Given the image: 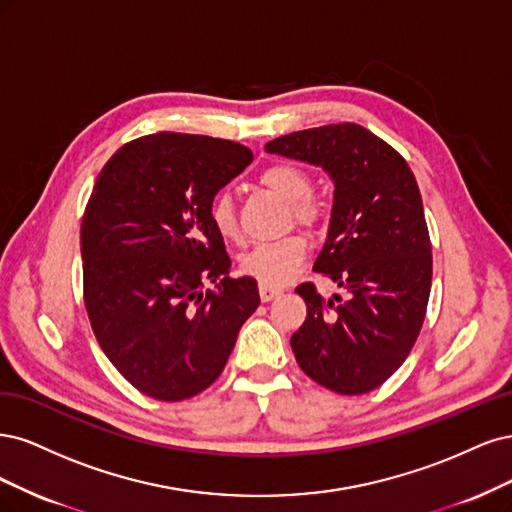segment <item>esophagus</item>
Masks as SVG:
<instances>
[{"mask_svg": "<svg viewBox=\"0 0 512 512\" xmlns=\"http://www.w3.org/2000/svg\"><path fill=\"white\" fill-rule=\"evenodd\" d=\"M280 293H283V289H278V287H272V285H263V283H259V295H261V300H263V302H270V300L278 298Z\"/></svg>", "mask_w": 512, "mask_h": 512, "instance_id": "esophagus-1", "label": "esophagus"}]
</instances>
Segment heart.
Masks as SVG:
<instances>
[{"label": "heart", "instance_id": "1", "mask_svg": "<svg viewBox=\"0 0 512 512\" xmlns=\"http://www.w3.org/2000/svg\"><path fill=\"white\" fill-rule=\"evenodd\" d=\"M261 187L274 193L278 200L291 204L293 219L312 227L321 219V206L308 197L310 176L300 166L293 163H274L259 174ZM210 221L217 234L225 240L238 238V219L234 197L227 191H221L210 202ZM306 257V240L300 234H289L272 242L255 244L251 251L240 257V270L257 278L263 285H283L300 270Z\"/></svg>", "mask_w": 512, "mask_h": 512}]
</instances>
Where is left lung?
<instances>
[{
	"mask_svg": "<svg viewBox=\"0 0 512 512\" xmlns=\"http://www.w3.org/2000/svg\"><path fill=\"white\" fill-rule=\"evenodd\" d=\"M266 151L321 168L334 183L327 238L315 270L346 291L295 293L306 321L291 336L300 368L319 385L359 395L383 385L415 344L432 287V244L408 163L355 123L293 131Z\"/></svg>",
	"mask_w": 512,
	"mask_h": 512,
	"instance_id": "left-lung-1",
	"label": "left lung"
}]
</instances>
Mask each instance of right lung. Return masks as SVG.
<instances>
[{
  "instance_id": "1",
  "label": "right lung",
  "mask_w": 512,
  "mask_h": 512,
  "mask_svg": "<svg viewBox=\"0 0 512 512\" xmlns=\"http://www.w3.org/2000/svg\"><path fill=\"white\" fill-rule=\"evenodd\" d=\"M251 159L238 142L163 131L121 146L95 180L80 225L89 321L112 366L155 400L217 381L259 306L253 276H227L208 212Z\"/></svg>"
}]
</instances>
